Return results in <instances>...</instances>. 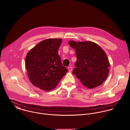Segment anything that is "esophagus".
<instances>
[{
  "instance_id": "obj_1",
  "label": "esophagus",
  "mask_w": 130,
  "mask_h": 130,
  "mask_svg": "<svg viewBox=\"0 0 130 130\" xmlns=\"http://www.w3.org/2000/svg\"><path fill=\"white\" fill-rule=\"evenodd\" d=\"M68 71L69 72H71L72 71V67H68Z\"/></svg>"
}]
</instances>
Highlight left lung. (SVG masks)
Segmentation results:
<instances>
[{"mask_svg": "<svg viewBox=\"0 0 130 130\" xmlns=\"http://www.w3.org/2000/svg\"><path fill=\"white\" fill-rule=\"evenodd\" d=\"M75 49L77 61L72 73L88 88H94L106 79L109 63L104 50L97 44L90 41L68 42Z\"/></svg>", "mask_w": 130, "mask_h": 130, "instance_id": "1", "label": "left lung"}]
</instances>
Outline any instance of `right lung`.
<instances>
[{"mask_svg": "<svg viewBox=\"0 0 130 130\" xmlns=\"http://www.w3.org/2000/svg\"><path fill=\"white\" fill-rule=\"evenodd\" d=\"M62 42L61 39H46L27 53L26 68L29 80L35 86L50 91L55 88L67 72L58 54Z\"/></svg>", "mask_w": 130, "mask_h": 130, "instance_id": "1", "label": "right lung"}]
</instances>
